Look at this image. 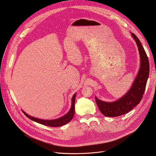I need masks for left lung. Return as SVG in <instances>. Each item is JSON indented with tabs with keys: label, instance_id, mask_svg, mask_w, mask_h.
<instances>
[{
	"label": "left lung",
	"instance_id": "1",
	"mask_svg": "<svg viewBox=\"0 0 156 156\" xmlns=\"http://www.w3.org/2000/svg\"><path fill=\"white\" fill-rule=\"evenodd\" d=\"M131 35L138 48L141 61L140 70L131 88L125 95L116 101L107 102L101 101L95 97L99 110L105 116L116 117L127 113L140 102L144 94L149 76L150 65L147 55L140 41L134 33Z\"/></svg>",
	"mask_w": 156,
	"mask_h": 156
}]
</instances>
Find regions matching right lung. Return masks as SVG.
<instances>
[{"label":"right lung","mask_w":156,"mask_h":156,"mask_svg":"<svg viewBox=\"0 0 156 156\" xmlns=\"http://www.w3.org/2000/svg\"><path fill=\"white\" fill-rule=\"evenodd\" d=\"M76 93L73 95L72 98V106L70 109V111L68 112V113L64 115L63 116H62L61 118H58V119H55V120H41L39 119V118H34L33 116H31L27 113H25L24 111H23V113L24 115H26L27 118H29V119L31 120L34 121L37 123H39L40 124H42V125H44L48 127H61L63 125H65V124L68 123V122H70L71 120L73 118L75 113V100H76Z\"/></svg>","instance_id":"right-lung-1"}]
</instances>
